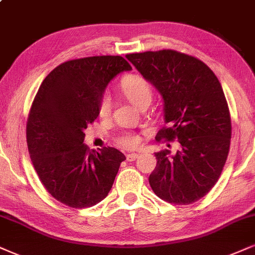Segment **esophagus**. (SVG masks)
Returning <instances> with one entry per match:
<instances>
[{
    "mask_svg": "<svg viewBox=\"0 0 255 255\" xmlns=\"http://www.w3.org/2000/svg\"><path fill=\"white\" fill-rule=\"evenodd\" d=\"M138 157V155L137 153H128L127 155V159L128 162H132V161H134V159H136Z\"/></svg>",
    "mask_w": 255,
    "mask_h": 255,
    "instance_id": "34e87169",
    "label": "esophagus"
}]
</instances>
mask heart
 I'll return each instance as SVG.
<instances>
[{
	"instance_id": "obj_1",
	"label": "heart",
	"mask_w": 255,
	"mask_h": 255,
	"mask_svg": "<svg viewBox=\"0 0 255 255\" xmlns=\"http://www.w3.org/2000/svg\"><path fill=\"white\" fill-rule=\"evenodd\" d=\"M121 89L125 97L132 102L138 108L146 105L151 103L152 99V89L151 85L147 83L145 78L138 74H131L124 78L121 84ZM112 102L108 93L103 94L100 98L98 112L100 117H108L111 113ZM116 142L119 146L124 149H134L139 145L140 138L137 133L133 132H122L116 138Z\"/></svg>"
}]
</instances>
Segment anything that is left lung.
Returning <instances> with one entry per match:
<instances>
[{"mask_svg":"<svg viewBox=\"0 0 255 255\" xmlns=\"http://www.w3.org/2000/svg\"><path fill=\"white\" fill-rule=\"evenodd\" d=\"M127 58L164 102L166 127L156 140L177 139L181 144L175 156L169 150L155 153L150 187L169 203L196 202L218 182L231 145V115L221 84L204 62L172 49Z\"/></svg>","mask_w":255,"mask_h":255,"instance_id":"8db88e82","label":"left lung"}]
</instances>
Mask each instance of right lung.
Segmentation results:
<instances>
[{"mask_svg":"<svg viewBox=\"0 0 255 255\" xmlns=\"http://www.w3.org/2000/svg\"><path fill=\"white\" fill-rule=\"evenodd\" d=\"M131 70L121 55L66 61L47 75L33 100L26 128L31 163L46 190L71 208L105 199L125 159L111 146L90 151L84 130L98 117L110 80Z\"/></svg>","mask_w":255,"mask_h":255,"instance_id":"1","label":"right lung"}]
</instances>
